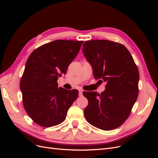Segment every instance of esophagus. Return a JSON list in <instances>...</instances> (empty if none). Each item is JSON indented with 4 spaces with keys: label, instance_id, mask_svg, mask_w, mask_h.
Returning <instances> with one entry per match:
<instances>
[{
    "label": "esophagus",
    "instance_id": "obj_1",
    "mask_svg": "<svg viewBox=\"0 0 158 158\" xmlns=\"http://www.w3.org/2000/svg\"><path fill=\"white\" fill-rule=\"evenodd\" d=\"M83 91L82 90H81V89H80L79 90V96L80 97H81V96H82V95H83Z\"/></svg>",
    "mask_w": 158,
    "mask_h": 158
}]
</instances>
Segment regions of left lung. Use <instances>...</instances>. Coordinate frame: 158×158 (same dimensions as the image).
<instances>
[{"mask_svg": "<svg viewBox=\"0 0 158 158\" xmlns=\"http://www.w3.org/2000/svg\"><path fill=\"white\" fill-rule=\"evenodd\" d=\"M84 56L94 78L106 82L101 94L83 93L88 100L84 114L87 121L103 131L120 127L128 117L138 95L139 73L123 45L108 40H89L83 45Z\"/></svg>", "mask_w": 158, "mask_h": 158, "instance_id": "1", "label": "left lung"}]
</instances>
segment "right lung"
Here are the masks:
<instances>
[{
  "label": "right lung",
  "mask_w": 158,
  "mask_h": 158,
  "mask_svg": "<svg viewBox=\"0 0 158 158\" xmlns=\"http://www.w3.org/2000/svg\"><path fill=\"white\" fill-rule=\"evenodd\" d=\"M83 42L55 40L38 47L27 59L20 90L26 111L37 125L51 127L63 123L78 98L77 89L58 87L57 80L66 73Z\"/></svg>",
  "instance_id": "right-lung-1"
}]
</instances>
